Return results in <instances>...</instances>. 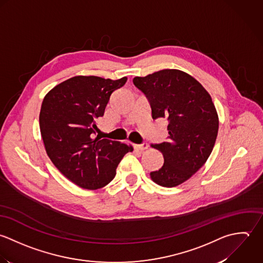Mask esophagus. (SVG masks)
<instances>
[{
	"label": "esophagus",
	"instance_id": "34e87169",
	"mask_svg": "<svg viewBox=\"0 0 263 263\" xmlns=\"http://www.w3.org/2000/svg\"><path fill=\"white\" fill-rule=\"evenodd\" d=\"M134 147H135L136 149H139V151H144V149H146V148L148 147V144L145 143V142H143V143H141V144H135Z\"/></svg>",
	"mask_w": 263,
	"mask_h": 263
}]
</instances>
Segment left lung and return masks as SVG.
<instances>
[{"label": "left lung", "instance_id": "8db88e82", "mask_svg": "<svg viewBox=\"0 0 263 263\" xmlns=\"http://www.w3.org/2000/svg\"><path fill=\"white\" fill-rule=\"evenodd\" d=\"M133 83L148 100L153 119L167 121L166 140L153 144L164 161L151 177L162 187L178 186L210 158L218 131L215 106L204 87L180 70H160Z\"/></svg>", "mask_w": 263, "mask_h": 263}]
</instances>
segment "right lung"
I'll list each match as a JSON object with an SVG mask.
<instances>
[{
	"label": "right lung",
	"instance_id": "obj_1",
	"mask_svg": "<svg viewBox=\"0 0 263 263\" xmlns=\"http://www.w3.org/2000/svg\"><path fill=\"white\" fill-rule=\"evenodd\" d=\"M118 80L75 76L45 97L40 128L46 152L55 167L77 186L96 190L107 185L132 146L101 139L97 120L104 116L110 95L124 86Z\"/></svg>",
	"mask_w": 263,
	"mask_h": 263
}]
</instances>
